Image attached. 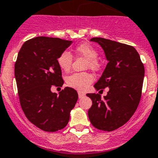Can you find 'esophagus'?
<instances>
[{
    "label": "esophagus",
    "mask_w": 158,
    "mask_h": 158,
    "mask_svg": "<svg viewBox=\"0 0 158 158\" xmlns=\"http://www.w3.org/2000/svg\"><path fill=\"white\" fill-rule=\"evenodd\" d=\"M78 94H79V98H83L85 96V94H83V93L82 92H78Z\"/></svg>",
    "instance_id": "esophagus-1"
}]
</instances>
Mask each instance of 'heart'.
I'll use <instances>...</instances> for the list:
<instances>
[{
	"instance_id": "1",
	"label": "heart",
	"mask_w": 158,
	"mask_h": 158,
	"mask_svg": "<svg viewBox=\"0 0 158 158\" xmlns=\"http://www.w3.org/2000/svg\"><path fill=\"white\" fill-rule=\"evenodd\" d=\"M75 54L87 59L85 68L98 71L100 68V63L98 60V51L90 44L84 43L78 45L75 48ZM73 56L68 51H64L57 57V64L62 71L68 72L71 69ZM94 81V76L89 72L73 73L66 78V83L68 87L79 91L86 90Z\"/></svg>"
}]
</instances>
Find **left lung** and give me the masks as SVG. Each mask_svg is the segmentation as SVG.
<instances>
[{
    "label": "left lung",
    "mask_w": 158,
    "mask_h": 158,
    "mask_svg": "<svg viewBox=\"0 0 158 158\" xmlns=\"http://www.w3.org/2000/svg\"><path fill=\"white\" fill-rule=\"evenodd\" d=\"M104 50L108 64L94 84L97 90L109 87L104 98L99 94H87L92 101L88 117L93 127L113 131L128 122L139 104L145 68L133 46L101 37L90 39Z\"/></svg>",
    "instance_id": "8db88e82"
}]
</instances>
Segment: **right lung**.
<instances>
[{"mask_svg": "<svg viewBox=\"0 0 158 158\" xmlns=\"http://www.w3.org/2000/svg\"><path fill=\"white\" fill-rule=\"evenodd\" d=\"M72 43L60 38L38 36L22 45L15 63V78L22 110L35 127L56 132L68 125L78 93L65 87L60 94L52 86L62 87V71L57 57Z\"/></svg>", "mask_w": 158, "mask_h": 158, "instance_id": "1", "label": "right lung"}]
</instances>
